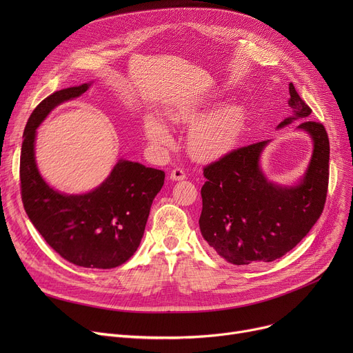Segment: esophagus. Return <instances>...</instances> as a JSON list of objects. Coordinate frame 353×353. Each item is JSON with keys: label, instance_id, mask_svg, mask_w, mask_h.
<instances>
[{"label": "esophagus", "instance_id": "obj_1", "mask_svg": "<svg viewBox=\"0 0 353 353\" xmlns=\"http://www.w3.org/2000/svg\"><path fill=\"white\" fill-rule=\"evenodd\" d=\"M184 179H186V173H184V170H181V169H174L170 173V180H173V181H180Z\"/></svg>", "mask_w": 353, "mask_h": 353}]
</instances>
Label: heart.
I'll use <instances>...</instances> for the list:
<instances>
[{
    "mask_svg": "<svg viewBox=\"0 0 353 353\" xmlns=\"http://www.w3.org/2000/svg\"><path fill=\"white\" fill-rule=\"evenodd\" d=\"M210 100L206 97L183 100L173 104L167 117L179 125H190L186 145L190 156L197 160H212L228 152L236 143L246 121L245 107L239 103H226L209 111ZM143 132L153 152L161 154L173 144V136L160 119L145 116Z\"/></svg>",
    "mask_w": 353,
    "mask_h": 353,
    "instance_id": "obj_1",
    "label": "heart"
}]
</instances>
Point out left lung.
Wrapping results in <instances>:
<instances>
[{"mask_svg":"<svg viewBox=\"0 0 353 353\" xmlns=\"http://www.w3.org/2000/svg\"><path fill=\"white\" fill-rule=\"evenodd\" d=\"M293 114L277 128L305 120L296 130L312 140L303 176L293 184L268 179L262 154L270 140L237 148L203 170V209L199 226L219 256L232 265L273 262L292 250L322 214L329 179V139L321 123L307 121L312 110L289 84Z\"/></svg>","mask_w":353,"mask_h":353,"instance_id":"8db88e82","label":"left lung"}]
</instances>
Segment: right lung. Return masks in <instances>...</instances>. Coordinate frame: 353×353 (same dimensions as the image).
I'll use <instances>...</instances> for the list:
<instances>
[{
	"instance_id": "1",
	"label": "right lung",
	"mask_w": 353,
	"mask_h": 353,
	"mask_svg": "<svg viewBox=\"0 0 353 353\" xmlns=\"http://www.w3.org/2000/svg\"><path fill=\"white\" fill-rule=\"evenodd\" d=\"M91 84L55 91L31 113L21 147V197L34 228L65 261L111 269L137 250L164 172L120 157L97 188L68 194L51 188L35 161L37 128L55 107L80 97Z\"/></svg>"
}]
</instances>
